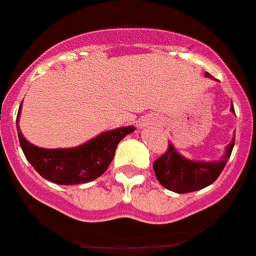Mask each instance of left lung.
<instances>
[{
    "label": "left lung",
    "mask_w": 256,
    "mask_h": 256,
    "mask_svg": "<svg viewBox=\"0 0 256 256\" xmlns=\"http://www.w3.org/2000/svg\"><path fill=\"white\" fill-rule=\"evenodd\" d=\"M206 76H212L205 73ZM230 112H234V105ZM234 146V137L226 146L224 155L216 162H195L183 158L169 142L166 152L154 162V172L162 187L177 194L198 191L212 184L224 169Z\"/></svg>",
    "instance_id": "8db88e82"
}]
</instances>
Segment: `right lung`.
Segmentation results:
<instances>
[{
	"mask_svg": "<svg viewBox=\"0 0 256 256\" xmlns=\"http://www.w3.org/2000/svg\"><path fill=\"white\" fill-rule=\"evenodd\" d=\"M20 114L22 105L18 112L16 130L26 160L40 177L65 186L91 182L102 176L114 158L118 144L136 130L130 126L108 130L73 148H44L24 138L19 130Z\"/></svg>",
	"mask_w": 256,
	"mask_h": 256,
	"instance_id": "right-lung-1",
	"label": "right lung"
}]
</instances>
